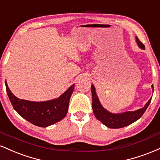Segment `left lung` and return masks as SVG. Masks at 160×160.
I'll list each match as a JSON object with an SVG mask.
<instances>
[{
	"instance_id": "left-lung-1",
	"label": "left lung",
	"mask_w": 160,
	"mask_h": 160,
	"mask_svg": "<svg viewBox=\"0 0 160 160\" xmlns=\"http://www.w3.org/2000/svg\"><path fill=\"white\" fill-rule=\"evenodd\" d=\"M136 41L137 45L142 49H145L144 44L136 37ZM152 90L153 93V86L152 85ZM91 93L93 97V103H92V108L93 112L94 113L95 117L97 120L101 121L105 126L111 129H119L130 125L131 123H134L138 121L139 118L143 115L148 106L151 102V98L148 100V102L144 105L143 108L136 111H128V112H121V113H112L108 112L102 106L100 103L98 96L96 92V88L93 84L91 85Z\"/></svg>"
}]
</instances>
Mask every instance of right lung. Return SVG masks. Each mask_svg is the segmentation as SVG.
Wrapping results in <instances>:
<instances>
[{
	"label": "right lung",
	"instance_id": "right-lung-1",
	"mask_svg": "<svg viewBox=\"0 0 160 160\" xmlns=\"http://www.w3.org/2000/svg\"><path fill=\"white\" fill-rule=\"evenodd\" d=\"M5 84L13 108L28 122L40 127L54 124L65 118L68 112L69 99L75 88L73 84L58 98L43 102H33L18 99L9 90L7 82Z\"/></svg>",
	"mask_w": 160,
	"mask_h": 160
}]
</instances>
